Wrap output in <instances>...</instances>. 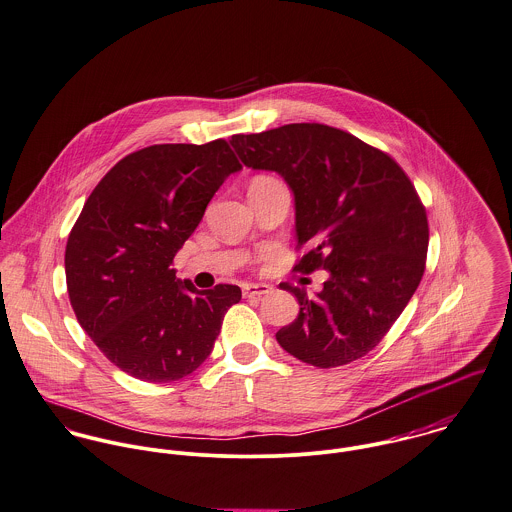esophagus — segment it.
<instances>
[{
    "label": "esophagus",
    "instance_id": "1",
    "mask_svg": "<svg viewBox=\"0 0 512 512\" xmlns=\"http://www.w3.org/2000/svg\"><path fill=\"white\" fill-rule=\"evenodd\" d=\"M273 290L271 284L265 283H247L243 284V296L245 298H251V296H263V294H269Z\"/></svg>",
    "mask_w": 512,
    "mask_h": 512
}]
</instances>
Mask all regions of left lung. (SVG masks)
I'll return each mask as SVG.
<instances>
[{
	"instance_id": "left-lung-1",
	"label": "left lung",
	"mask_w": 512,
	"mask_h": 512,
	"mask_svg": "<svg viewBox=\"0 0 512 512\" xmlns=\"http://www.w3.org/2000/svg\"><path fill=\"white\" fill-rule=\"evenodd\" d=\"M231 147L255 171L281 174L294 196V267L328 271L316 298L296 296V320L277 341L296 359L330 369L367 355L406 308L424 275L426 210L397 163L361 139L322 123H290L233 135Z\"/></svg>"
}]
</instances>
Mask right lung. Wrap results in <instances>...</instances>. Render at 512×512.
Wrapping results in <instances>:
<instances>
[{"instance_id":"1","label":"right lung","mask_w":512,"mask_h":512,"mask_svg":"<svg viewBox=\"0 0 512 512\" xmlns=\"http://www.w3.org/2000/svg\"><path fill=\"white\" fill-rule=\"evenodd\" d=\"M224 139L151 145L121 159L94 188L68 235L64 271L84 332L127 375L171 383L212 353L241 288L198 290L172 259L229 174Z\"/></svg>"}]
</instances>
